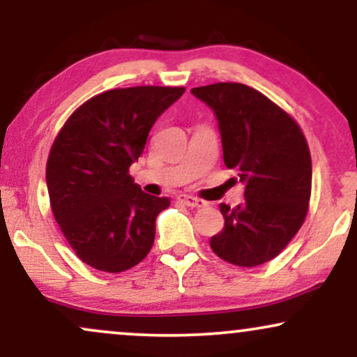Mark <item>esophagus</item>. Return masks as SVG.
Wrapping results in <instances>:
<instances>
[{
    "label": "esophagus",
    "mask_w": 357,
    "mask_h": 357,
    "mask_svg": "<svg viewBox=\"0 0 357 357\" xmlns=\"http://www.w3.org/2000/svg\"><path fill=\"white\" fill-rule=\"evenodd\" d=\"M179 202H181L183 204H186V206H190V208L206 206V203H204L203 199L195 198V196H191V195H181V196H179Z\"/></svg>",
    "instance_id": "obj_1"
}]
</instances>
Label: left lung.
<instances>
[{
	"mask_svg": "<svg viewBox=\"0 0 357 357\" xmlns=\"http://www.w3.org/2000/svg\"><path fill=\"white\" fill-rule=\"evenodd\" d=\"M215 110L223 159L245 183V202L221 203L225 227L210 247L236 267L270 261L296 236L309 211L312 161L290 114L258 90L235 82L191 90Z\"/></svg>",
	"mask_w": 357,
	"mask_h": 357,
	"instance_id": "8db88e82",
	"label": "left lung"
}]
</instances>
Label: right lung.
<instances>
[{"mask_svg":"<svg viewBox=\"0 0 357 357\" xmlns=\"http://www.w3.org/2000/svg\"><path fill=\"white\" fill-rule=\"evenodd\" d=\"M184 87L112 89L67 119L47 161L50 206L75 255L119 273L142 261L154 243L155 218L169 198L146 195L129 167L146 147L155 119Z\"/></svg>","mask_w":357,"mask_h":357,"instance_id":"right-lung-1","label":"right lung"}]
</instances>
